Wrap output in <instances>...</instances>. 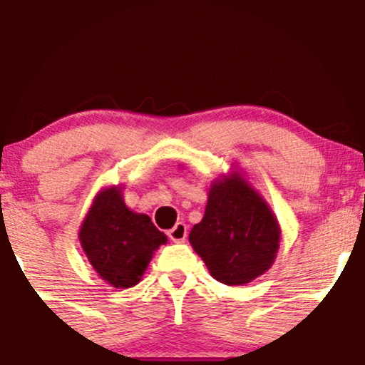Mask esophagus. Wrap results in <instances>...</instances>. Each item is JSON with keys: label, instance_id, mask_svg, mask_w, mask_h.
<instances>
[{"label": "esophagus", "instance_id": "34e87169", "mask_svg": "<svg viewBox=\"0 0 365 365\" xmlns=\"http://www.w3.org/2000/svg\"><path fill=\"white\" fill-rule=\"evenodd\" d=\"M187 225L185 223H182V221H180V223H177L173 226V228L171 230H168V237H170V240H173V242H177V244H182V242H185V238H187Z\"/></svg>", "mask_w": 365, "mask_h": 365}]
</instances>
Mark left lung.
<instances>
[{
    "label": "left lung",
    "instance_id": "1",
    "mask_svg": "<svg viewBox=\"0 0 365 365\" xmlns=\"http://www.w3.org/2000/svg\"><path fill=\"white\" fill-rule=\"evenodd\" d=\"M190 244L220 283L245 284L269 269L279 247V226L266 202L240 178L216 182Z\"/></svg>",
    "mask_w": 365,
    "mask_h": 365
}]
</instances>
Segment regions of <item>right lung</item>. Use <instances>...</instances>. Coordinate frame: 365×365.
Listing matches in <instances>:
<instances>
[{"mask_svg":"<svg viewBox=\"0 0 365 365\" xmlns=\"http://www.w3.org/2000/svg\"><path fill=\"white\" fill-rule=\"evenodd\" d=\"M78 237L94 269L115 288L139 283L154 250L168 240L148 215L125 206L120 188L96 197Z\"/></svg>","mask_w":365,"mask_h":365,"instance_id":"right-lung-1","label":"right lung"}]
</instances>
